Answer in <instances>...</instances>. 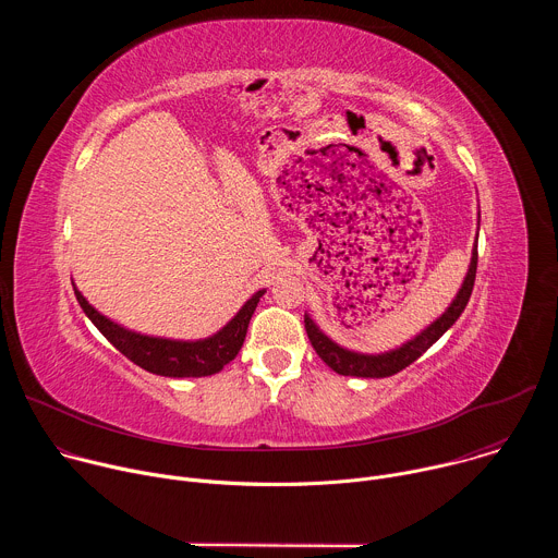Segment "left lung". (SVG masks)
<instances>
[{
	"label": "left lung",
	"mask_w": 558,
	"mask_h": 558,
	"mask_svg": "<svg viewBox=\"0 0 558 558\" xmlns=\"http://www.w3.org/2000/svg\"><path fill=\"white\" fill-rule=\"evenodd\" d=\"M474 276H476V243L472 247V258H470V267H468V274L463 278V284L457 291L450 306L437 317L433 325H428L420 336H415L413 340H409L400 349H392V351L377 353V355L349 351V349L336 344L329 336H325L320 331V327H317L308 315H304V329H306L308 342L315 349V353L323 357V362L329 368H333L338 375L390 377L395 373H400L402 368H407L409 364H413L417 357H422L459 320V315L463 313V308L470 300V293H472V287H474Z\"/></svg>",
	"instance_id": "8db88e82"
}]
</instances>
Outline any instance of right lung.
Segmentation results:
<instances>
[{
  "label": "right lung",
  "mask_w": 558,
  "mask_h": 558,
  "mask_svg": "<svg viewBox=\"0 0 558 558\" xmlns=\"http://www.w3.org/2000/svg\"><path fill=\"white\" fill-rule=\"evenodd\" d=\"M74 295L108 342L136 366L163 377H205L222 371V366H227L241 351L250 320L265 295V289L256 291L218 333L205 340H168L130 331L101 315L76 287Z\"/></svg>",
  "instance_id": "add662e5"
}]
</instances>
